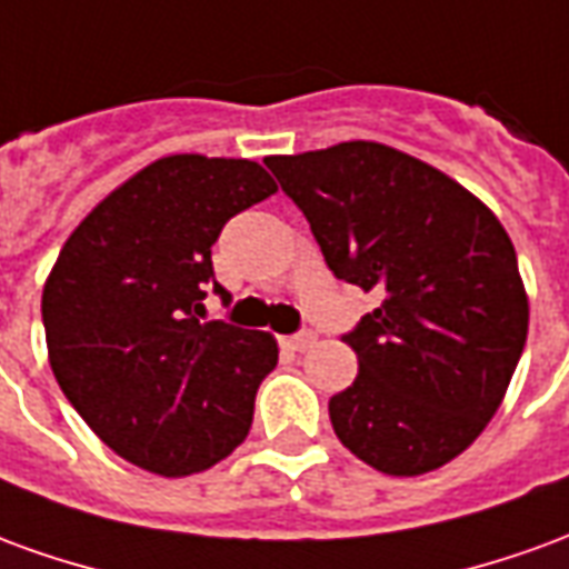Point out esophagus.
Masks as SVG:
<instances>
[{
  "mask_svg": "<svg viewBox=\"0 0 569 569\" xmlns=\"http://www.w3.org/2000/svg\"><path fill=\"white\" fill-rule=\"evenodd\" d=\"M313 341H317V335L310 332V329H305V332H296V335H289V338H283V345L289 347V350H308V347H313Z\"/></svg>",
  "mask_w": 569,
  "mask_h": 569,
  "instance_id": "1",
  "label": "esophagus"
}]
</instances>
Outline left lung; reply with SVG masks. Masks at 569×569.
Segmentation results:
<instances>
[{"label": "left lung", "instance_id": "obj_1", "mask_svg": "<svg viewBox=\"0 0 569 569\" xmlns=\"http://www.w3.org/2000/svg\"><path fill=\"white\" fill-rule=\"evenodd\" d=\"M329 271L381 305L345 335L357 381L335 436L387 476L463 453L497 415L527 341V292L500 219L460 182L381 142L273 154Z\"/></svg>", "mask_w": 569, "mask_h": 569}]
</instances>
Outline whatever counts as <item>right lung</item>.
Masks as SVG:
<instances>
[{
	"label": "right lung",
	"instance_id": "add662e5",
	"mask_svg": "<svg viewBox=\"0 0 569 569\" xmlns=\"http://www.w3.org/2000/svg\"><path fill=\"white\" fill-rule=\"evenodd\" d=\"M277 186L243 158L170 154L93 207L42 292L48 359L72 408L128 463L179 478L224 460L252 427L273 335L203 322L224 222Z\"/></svg>",
	"mask_w": 569,
	"mask_h": 569
}]
</instances>
